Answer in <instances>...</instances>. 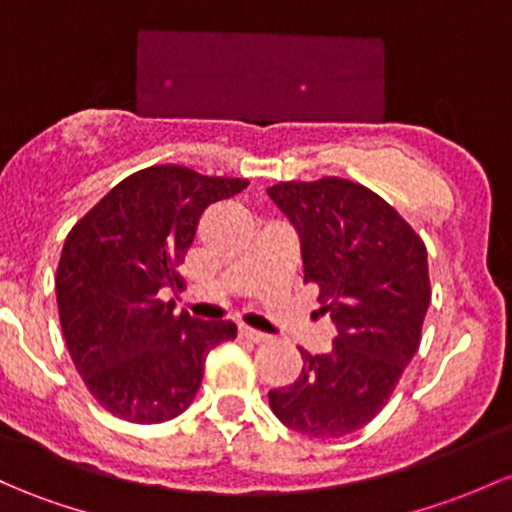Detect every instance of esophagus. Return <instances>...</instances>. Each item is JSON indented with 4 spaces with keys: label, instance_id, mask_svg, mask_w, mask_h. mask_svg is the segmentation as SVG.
<instances>
[{
    "label": "esophagus",
    "instance_id": "obj_1",
    "mask_svg": "<svg viewBox=\"0 0 512 512\" xmlns=\"http://www.w3.org/2000/svg\"><path fill=\"white\" fill-rule=\"evenodd\" d=\"M240 336L247 338V341H252V343H267V341H270V336H267V333L255 331V328H250V326H240Z\"/></svg>",
    "mask_w": 512,
    "mask_h": 512
}]
</instances>
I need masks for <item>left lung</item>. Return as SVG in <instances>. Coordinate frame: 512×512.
<instances>
[{
    "label": "left lung",
    "instance_id": "obj_1",
    "mask_svg": "<svg viewBox=\"0 0 512 512\" xmlns=\"http://www.w3.org/2000/svg\"><path fill=\"white\" fill-rule=\"evenodd\" d=\"M267 196L299 233L304 282L336 324L331 351H301L299 378L270 390V407L306 437H343L383 410L417 353L432 299L427 247L390 203L348 179L284 181Z\"/></svg>",
    "mask_w": 512,
    "mask_h": 512
}]
</instances>
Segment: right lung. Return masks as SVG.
I'll return each instance as SVG.
<instances>
[{"mask_svg":"<svg viewBox=\"0 0 512 512\" xmlns=\"http://www.w3.org/2000/svg\"><path fill=\"white\" fill-rule=\"evenodd\" d=\"M245 179L149 166L120 181L63 245L56 272L63 336L85 385L115 417L159 424L196 397L211 348L238 336L230 321L174 316L161 301L181 284L198 220Z\"/></svg>","mask_w":512,"mask_h":512,"instance_id":"add662e5","label":"right lung"}]
</instances>
